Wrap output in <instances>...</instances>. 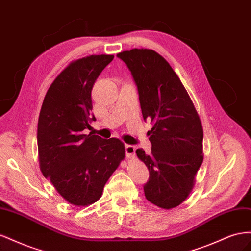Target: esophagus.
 Wrapping results in <instances>:
<instances>
[{"label": "esophagus", "instance_id": "34e87169", "mask_svg": "<svg viewBox=\"0 0 251 251\" xmlns=\"http://www.w3.org/2000/svg\"><path fill=\"white\" fill-rule=\"evenodd\" d=\"M125 151H126V155L127 158H134L135 157L136 148L134 146H131V144H126Z\"/></svg>", "mask_w": 251, "mask_h": 251}]
</instances>
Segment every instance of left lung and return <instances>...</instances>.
Instances as JSON below:
<instances>
[{
	"instance_id": "left-lung-1",
	"label": "left lung",
	"mask_w": 251,
	"mask_h": 251,
	"mask_svg": "<svg viewBox=\"0 0 251 251\" xmlns=\"http://www.w3.org/2000/svg\"><path fill=\"white\" fill-rule=\"evenodd\" d=\"M137 86L143 119L154 126L148 132L151 154H136L146 163L149 181L144 196L158 207L171 209L191 193L203 162V128L198 113L170 64L151 49H132L117 54Z\"/></svg>"
}]
</instances>
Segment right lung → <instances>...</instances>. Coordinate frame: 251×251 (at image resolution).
<instances>
[{
	"label": "right lung",
	"mask_w": 251,
	"mask_h": 251,
	"mask_svg": "<svg viewBox=\"0 0 251 251\" xmlns=\"http://www.w3.org/2000/svg\"><path fill=\"white\" fill-rule=\"evenodd\" d=\"M114 55H90L59 73L44 98L37 124L41 171L59 195L76 206L101 197L104 184L125 158L117 138L85 134L95 121L91 91Z\"/></svg>",
	"instance_id": "right-lung-1"
}]
</instances>
